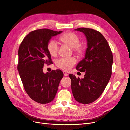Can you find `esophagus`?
Masks as SVG:
<instances>
[{
	"mask_svg": "<svg viewBox=\"0 0 130 130\" xmlns=\"http://www.w3.org/2000/svg\"><path fill=\"white\" fill-rule=\"evenodd\" d=\"M63 74H64V75L65 76H68V74L66 72H63Z\"/></svg>",
	"mask_w": 130,
	"mask_h": 130,
	"instance_id": "1",
	"label": "esophagus"
}]
</instances>
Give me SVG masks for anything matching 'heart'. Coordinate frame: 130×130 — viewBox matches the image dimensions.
Masks as SVG:
<instances>
[{"instance_id": "heart-1", "label": "heart", "mask_w": 130, "mask_h": 130, "mask_svg": "<svg viewBox=\"0 0 130 130\" xmlns=\"http://www.w3.org/2000/svg\"><path fill=\"white\" fill-rule=\"evenodd\" d=\"M60 40L64 44L72 48L73 52L77 56H82L85 52V46L80 43V38L74 32H67L60 37ZM47 49L51 56H56L58 50V46L56 42L50 41L47 45ZM76 60L73 57H62L56 61V65L58 68L68 71L76 64Z\"/></svg>"}]
</instances>
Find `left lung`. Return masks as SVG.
<instances>
[{
	"label": "left lung",
	"mask_w": 130,
	"mask_h": 130,
	"mask_svg": "<svg viewBox=\"0 0 130 130\" xmlns=\"http://www.w3.org/2000/svg\"><path fill=\"white\" fill-rule=\"evenodd\" d=\"M75 30L83 32L87 41L85 57L76 68L85 75L81 79L73 74L69 76L75 99L87 104L98 99L108 83L112 75L113 54L107 40L99 31L85 27Z\"/></svg>",
	"instance_id": "left-lung-1"
}]
</instances>
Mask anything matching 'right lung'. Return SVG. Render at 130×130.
Segmentation results:
<instances>
[{
    "label": "right lung",
    "mask_w": 130,
    "mask_h": 130,
    "mask_svg": "<svg viewBox=\"0 0 130 130\" xmlns=\"http://www.w3.org/2000/svg\"><path fill=\"white\" fill-rule=\"evenodd\" d=\"M62 32L48 29L34 30L26 35L19 47L17 69L19 76L26 93L40 104L53 100L64 75L60 69L46 74L43 72L44 64L53 63L47 49L50 39Z\"/></svg>",
    "instance_id": "right-lung-1"
}]
</instances>
